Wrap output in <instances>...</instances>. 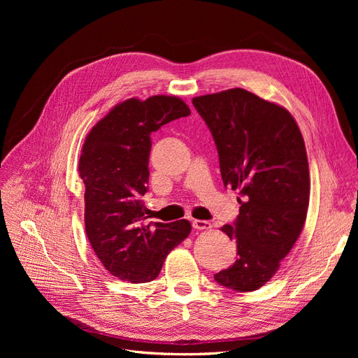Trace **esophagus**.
I'll use <instances>...</instances> for the list:
<instances>
[{"mask_svg": "<svg viewBox=\"0 0 358 358\" xmlns=\"http://www.w3.org/2000/svg\"><path fill=\"white\" fill-rule=\"evenodd\" d=\"M192 227L196 230H210L212 224L209 221H201V220H194Z\"/></svg>", "mask_w": 358, "mask_h": 358, "instance_id": "obj_1", "label": "esophagus"}]
</instances>
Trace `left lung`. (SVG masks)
<instances>
[{
	"label": "left lung",
	"instance_id": "left-lung-1",
	"mask_svg": "<svg viewBox=\"0 0 358 358\" xmlns=\"http://www.w3.org/2000/svg\"><path fill=\"white\" fill-rule=\"evenodd\" d=\"M192 104L213 136L224 187L241 194L236 221L221 229L236 241V262L215 280L234 291H255L278 272L306 221L305 140L282 106L242 88L196 96Z\"/></svg>",
	"mask_w": 358,
	"mask_h": 358
}]
</instances>
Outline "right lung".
<instances>
[{"label": "right lung", "instance_id": "1", "mask_svg": "<svg viewBox=\"0 0 358 358\" xmlns=\"http://www.w3.org/2000/svg\"><path fill=\"white\" fill-rule=\"evenodd\" d=\"M189 107L154 95L116 104L86 136L79 159L85 183V230L95 255L113 276L131 284L154 280L173 248L191 233L187 220L145 224L150 133Z\"/></svg>", "mask_w": 358, "mask_h": 358}]
</instances>
